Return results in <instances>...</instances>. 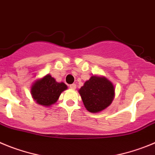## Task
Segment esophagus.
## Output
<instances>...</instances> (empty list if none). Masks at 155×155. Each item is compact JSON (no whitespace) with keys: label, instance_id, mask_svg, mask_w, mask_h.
<instances>
[{"label":"esophagus","instance_id":"obj_1","mask_svg":"<svg viewBox=\"0 0 155 155\" xmlns=\"http://www.w3.org/2000/svg\"><path fill=\"white\" fill-rule=\"evenodd\" d=\"M69 88H70V89H72V90H75V89L76 88V85L75 84V83L69 85Z\"/></svg>","mask_w":155,"mask_h":155}]
</instances>
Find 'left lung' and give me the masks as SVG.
I'll return each instance as SVG.
<instances>
[{
	"label": "left lung",
	"instance_id": "8db88e82",
	"mask_svg": "<svg viewBox=\"0 0 155 155\" xmlns=\"http://www.w3.org/2000/svg\"><path fill=\"white\" fill-rule=\"evenodd\" d=\"M79 93L86 110L97 113L110 105L114 97V87L106 78L93 76L80 88Z\"/></svg>",
	"mask_w": 155,
	"mask_h": 155
}]
</instances>
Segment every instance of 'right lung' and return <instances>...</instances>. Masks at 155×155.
<instances>
[{
  "label": "right lung",
  "instance_id": "right-lung-1",
  "mask_svg": "<svg viewBox=\"0 0 155 155\" xmlns=\"http://www.w3.org/2000/svg\"><path fill=\"white\" fill-rule=\"evenodd\" d=\"M67 89L63 83H57L54 78L47 75L41 79L36 81L31 87V95L38 104L51 105L58 100L61 93Z\"/></svg>",
  "mask_w": 155,
  "mask_h": 155
}]
</instances>
